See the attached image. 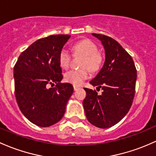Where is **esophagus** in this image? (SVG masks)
I'll return each instance as SVG.
<instances>
[{
    "label": "esophagus",
    "mask_w": 156,
    "mask_h": 156,
    "mask_svg": "<svg viewBox=\"0 0 156 156\" xmlns=\"http://www.w3.org/2000/svg\"><path fill=\"white\" fill-rule=\"evenodd\" d=\"M73 88H74V90L76 91L77 90H78V89H80L79 87H77V86H73Z\"/></svg>",
    "instance_id": "1"
}]
</instances>
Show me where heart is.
<instances>
[{
    "label": "heart",
    "instance_id": "1",
    "mask_svg": "<svg viewBox=\"0 0 156 156\" xmlns=\"http://www.w3.org/2000/svg\"><path fill=\"white\" fill-rule=\"evenodd\" d=\"M75 55L81 54L84 56L82 62V67H88L92 71H96L101 64L102 58L100 53L98 52L96 44L89 39H84L77 42L73 47ZM71 54L66 48H63L59 53L58 61L60 66L64 69L69 67L71 61ZM90 76V72L87 68L81 69H72L65 73L64 78L66 81L69 82L75 86L81 85L84 80Z\"/></svg>",
    "mask_w": 156,
    "mask_h": 156
}]
</instances>
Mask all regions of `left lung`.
<instances>
[{
	"label": "left lung",
	"instance_id": "obj_1",
	"mask_svg": "<svg viewBox=\"0 0 156 156\" xmlns=\"http://www.w3.org/2000/svg\"><path fill=\"white\" fill-rule=\"evenodd\" d=\"M92 35L101 41L105 61L98 75L90 82L95 90L84 88L87 96L83 101L89 122L99 128H109L119 123L127 114L133 104L137 71L129 54L112 37L101 34Z\"/></svg>",
	"mask_w": 156,
	"mask_h": 156
}]
</instances>
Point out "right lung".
Instances as JSON below:
<instances>
[{
	"mask_svg": "<svg viewBox=\"0 0 156 156\" xmlns=\"http://www.w3.org/2000/svg\"><path fill=\"white\" fill-rule=\"evenodd\" d=\"M69 35H49L38 39L20 55L14 66L15 94L23 115L35 125L47 127L65 113L73 85L63 78L59 53ZM56 87L48 88L49 85Z\"/></svg>",
	"mask_w": 156,
	"mask_h": 156,
	"instance_id": "1",
	"label": "right lung"
}]
</instances>
